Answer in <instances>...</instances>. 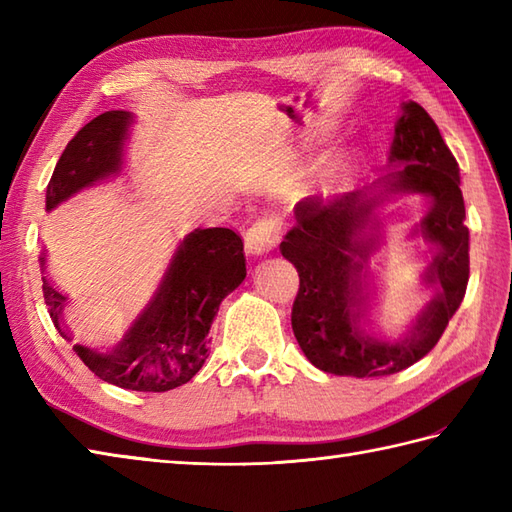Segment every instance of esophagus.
Instances as JSON below:
<instances>
[{
  "mask_svg": "<svg viewBox=\"0 0 512 512\" xmlns=\"http://www.w3.org/2000/svg\"><path fill=\"white\" fill-rule=\"evenodd\" d=\"M281 220L273 213H266L259 217L257 222L248 226L244 235V246L248 255H264L268 250H273L281 237Z\"/></svg>",
  "mask_w": 512,
  "mask_h": 512,
  "instance_id": "esophagus-1",
  "label": "esophagus"
}]
</instances>
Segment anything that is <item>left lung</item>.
<instances>
[{
  "label": "left lung",
  "instance_id": "obj_1",
  "mask_svg": "<svg viewBox=\"0 0 512 512\" xmlns=\"http://www.w3.org/2000/svg\"><path fill=\"white\" fill-rule=\"evenodd\" d=\"M413 194L428 202L419 227L432 253L428 292L412 323L385 335L373 321L375 266L386 243L379 213ZM295 215L279 248L299 273L292 332L308 361L328 374L369 378L396 374L427 356L469 284V228L458 160L424 107L402 105L389 165L376 182L330 202L301 200Z\"/></svg>",
  "mask_w": 512,
  "mask_h": 512
}]
</instances>
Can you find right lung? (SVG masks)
<instances>
[{"mask_svg": "<svg viewBox=\"0 0 512 512\" xmlns=\"http://www.w3.org/2000/svg\"><path fill=\"white\" fill-rule=\"evenodd\" d=\"M132 116L105 112L81 127L61 154L46 191V209L121 169ZM41 264L46 259L41 257ZM246 277L244 242L231 228H195L173 250L158 286L114 343H74L63 319L65 295L48 277L43 299L54 328L92 372L132 391H169L200 372L209 356V330L222 299Z\"/></svg>", "mask_w": 512, "mask_h": 512, "instance_id": "right-lung-1", "label": "right lung"}]
</instances>
